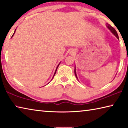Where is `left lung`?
Masks as SVG:
<instances>
[{
  "label": "left lung",
  "mask_w": 128,
  "mask_h": 128,
  "mask_svg": "<svg viewBox=\"0 0 128 128\" xmlns=\"http://www.w3.org/2000/svg\"><path fill=\"white\" fill-rule=\"evenodd\" d=\"M107 27L108 28V29H109L110 31H111L112 33H113L114 36H116V37L119 40V38H118V33H117V32L116 31V30L114 29V28L111 25H110V24H107ZM74 74L76 77L78 79L77 76V74H76V67H74Z\"/></svg>",
  "instance_id": "obj_1"
}]
</instances>
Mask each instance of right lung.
<instances>
[{"label":"right lung","mask_w":128,"mask_h":128,"mask_svg":"<svg viewBox=\"0 0 128 128\" xmlns=\"http://www.w3.org/2000/svg\"><path fill=\"white\" fill-rule=\"evenodd\" d=\"M15 31H16V30H15ZM15 31H14V34H13V35H12V36H14V33H15ZM59 64H60V63L59 64V65H58V66H57V68H56V70H55V73H54V76H53V77H54V76H55V73H56V70H57V69H58V66H59ZM53 77H52V78H53Z\"/></svg>","instance_id":"right-lung-1"}]
</instances>
